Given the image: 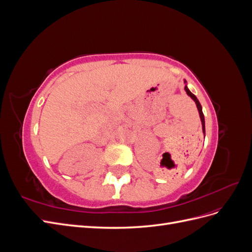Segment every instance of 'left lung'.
<instances>
[{
	"mask_svg": "<svg viewBox=\"0 0 252 252\" xmlns=\"http://www.w3.org/2000/svg\"><path fill=\"white\" fill-rule=\"evenodd\" d=\"M186 82V81H185ZM185 91L187 93V94L192 98V100L195 102V104H196V107H197V110H199V113H200V118H201V121H202V128H203V132H204V134H205V119H204V114H203V111H202V106H201V104H200V102H199V100H197L196 98V96L192 94V93H190V90L187 88V86H185Z\"/></svg>",
	"mask_w": 252,
	"mask_h": 252,
	"instance_id": "1",
	"label": "left lung"
}]
</instances>
